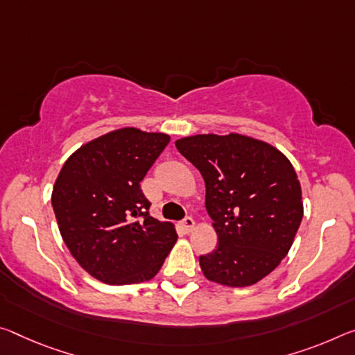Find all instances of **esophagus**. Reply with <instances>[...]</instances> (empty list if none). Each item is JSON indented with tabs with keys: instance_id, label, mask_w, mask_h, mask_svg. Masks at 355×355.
Returning a JSON list of instances; mask_svg holds the SVG:
<instances>
[{
	"instance_id": "1",
	"label": "esophagus",
	"mask_w": 355,
	"mask_h": 355,
	"mask_svg": "<svg viewBox=\"0 0 355 355\" xmlns=\"http://www.w3.org/2000/svg\"><path fill=\"white\" fill-rule=\"evenodd\" d=\"M194 219L191 218V216H187V218H183V221H182V227H183V230L184 232H191V230L194 229Z\"/></svg>"
}]
</instances>
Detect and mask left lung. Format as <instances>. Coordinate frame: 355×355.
Wrapping results in <instances>:
<instances>
[{"instance_id": "8db88e82", "label": "left lung", "mask_w": 355, "mask_h": 355, "mask_svg": "<svg viewBox=\"0 0 355 355\" xmlns=\"http://www.w3.org/2000/svg\"><path fill=\"white\" fill-rule=\"evenodd\" d=\"M177 150L202 173L216 250L199 257L205 277L245 288L279 266L303 218L302 189L281 151L240 134L180 139Z\"/></svg>"}]
</instances>
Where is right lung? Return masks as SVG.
<instances>
[{"mask_svg": "<svg viewBox=\"0 0 355 355\" xmlns=\"http://www.w3.org/2000/svg\"><path fill=\"white\" fill-rule=\"evenodd\" d=\"M171 142L167 134L123 128L92 140L64 162L52 207L71 254L107 284L148 281L177 232L150 216L140 182Z\"/></svg>", "mask_w": 355, "mask_h": 355, "instance_id": "add662e5", "label": "right lung"}]
</instances>
